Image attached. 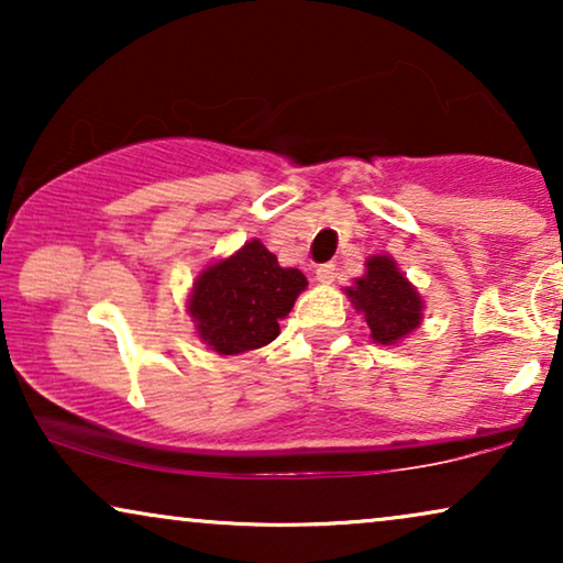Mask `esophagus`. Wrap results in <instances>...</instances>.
Wrapping results in <instances>:
<instances>
[{
    "instance_id": "esophagus-1",
    "label": "esophagus",
    "mask_w": 563,
    "mask_h": 563,
    "mask_svg": "<svg viewBox=\"0 0 563 563\" xmlns=\"http://www.w3.org/2000/svg\"><path fill=\"white\" fill-rule=\"evenodd\" d=\"M314 276H318L320 284H333V279H335V264L318 266V272H314Z\"/></svg>"
}]
</instances>
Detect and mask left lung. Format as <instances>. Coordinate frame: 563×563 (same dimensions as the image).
Listing matches in <instances>:
<instances>
[{
	"label": "left lung",
	"instance_id": "obj_1",
	"mask_svg": "<svg viewBox=\"0 0 563 563\" xmlns=\"http://www.w3.org/2000/svg\"><path fill=\"white\" fill-rule=\"evenodd\" d=\"M366 272L345 287V297L364 314L368 338L379 345H397L422 325L426 299L407 276L399 272L397 261L387 253L366 258Z\"/></svg>",
	"mask_w": 563,
	"mask_h": 563
}]
</instances>
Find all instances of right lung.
Returning a JSON list of instances; mask_svg holds the SVG:
<instances>
[{"label": "right lung", "mask_w": 563, "mask_h": 563, "mask_svg": "<svg viewBox=\"0 0 563 563\" xmlns=\"http://www.w3.org/2000/svg\"><path fill=\"white\" fill-rule=\"evenodd\" d=\"M305 289V274L279 266L274 253L253 238L197 274L187 314L199 341L220 356H238L272 343L279 335V320Z\"/></svg>", "instance_id": "obj_1"}]
</instances>
